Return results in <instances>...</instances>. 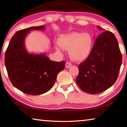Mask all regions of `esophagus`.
<instances>
[{
  "instance_id": "34e87169",
  "label": "esophagus",
  "mask_w": 127,
  "mask_h": 127,
  "mask_svg": "<svg viewBox=\"0 0 127 127\" xmlns=\"http://www.w3.org/2000/svg\"><path fill=\"white\" fill-rule=\"evenodd\" d=\"M72 66V63H70V62H67L65 64V67L66 68H69V67H70V66Z\"/></svg>"
}]
</instances>
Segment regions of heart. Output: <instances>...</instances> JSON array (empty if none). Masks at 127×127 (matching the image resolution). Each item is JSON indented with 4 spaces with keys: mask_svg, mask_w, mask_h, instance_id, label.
<instances>
[{
    "mask_svg": "<svg viewBox=\"0 0 127 127\" xmlns=\"http://www.w3.org/2000/svg\"><path fill=\"white\" fill-rule=\"evenodd\" d=\"M59 44L57 46L58 50L61 48L69 50L73 60L81 62L87 59L91 54L94 40L89 33L72 32L60 38Z\"/></svg>",
    "mask_w": 127,
    "mask_h": 127,
    "instance_id": "obj_1",
    "label": "heart"
}]
</instances>
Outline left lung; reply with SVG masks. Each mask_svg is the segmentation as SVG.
<instances>
[{"label": "left lung", "mask_w": 127, "mask_h": 127, "mask_svg": "<svg viewBox=\"0 0 127 127\" xmlns=\"http://www.w3.org/2000/svg\"><path fill=\"white\" fill-rule=\"evenodd\" d=\"M97 29L104 30L99 26ZM122 62L117 38L110 31L103 32L95 41L91 54L78 65L77 85L90 94L105 91L117 81Z\"/></svg>", "instance_id": "obj_1"}]
</instances>
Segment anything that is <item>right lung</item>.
Masks as SVG:
<instances>
[{"label":"right lung","mask_w":127,"mask_h":127,"mask_svg":"<svg viewBox=\"0 0 127 127\" xmlns=\"http://www.w3.org/2000/svg\"><path fill=\"white\" fill-rule=\"evenodd\" d=\"M44 26L17 31L10 40L5 54V65L12 85L24 93L38 95L49 91L65 62L52 61L45 54H29L25 47L26 36L33 30H44Z\"/></svg>","instance_id":"obj_1"}]
</instances>
